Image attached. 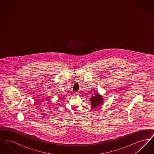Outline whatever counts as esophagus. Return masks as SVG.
I'll list each match as a JSON object with an SVG mask.
<instances>
[{"instance_id": "obj_1", "label": "esophagus", "mask_w": 154, "mask_h": 154, "mask_svg": "<svg viewBox=\"0 0 154 154\" xmlns=\"http://www.w3.org/2000/svg\"><path fill=\"white\" fill-rule=\"evenodd\" d=\"M78 94H79V93H78L77 92H74V94H75V95H77Z\"/></svg>"}]
</instances>
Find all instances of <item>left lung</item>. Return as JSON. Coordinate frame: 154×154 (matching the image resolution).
<instances>
[{
	"mask_svg": "<svg viewBox=\"0 0 154 154\" xmlns=\"http://www.w3.org/2000/svg\"><path fill=\"white\" fill-rule=\"evenodd\" d=\"M89 100L92 108H96L99 106L102 105L104 103L102 96L100 95L98 92H97L94 95L90 97Z\"/></svg>",
	"mask_w": 154,
	"mask_h": 154,
	"instance_id": "1",
	"label": "left lung"
}]
</instances>
